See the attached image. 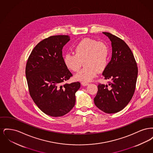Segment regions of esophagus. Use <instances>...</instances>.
Returning a JSON list of instances; mask_svg holds the SVG:
<instances>
[{"mask_svg": "<svg viewBox=\"0 0 153 153\" xmlns=\"http://www.w3.org/2000/svg\"><path fill=\"white\" fill-rule=\"evenodd\" d=\"M81 84L83 85V86H87V85H88V83L87 82H81Z\"/></svg>", "mask_w": 153, "mask_h": 153, "instance_id": "1", "label": "esophagus"}]
</instances>
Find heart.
<instances>
[{"instance_id": "heart-1", "label": "heart", "mask_w": 153, "mask_h": 153, "mask_svg": "<svg viewBox=\"0 0 153 153\" xmlns=\"http://www.w3.org/2000/svg\"><path fill=\"white\" fill-rule=\"evenodd\" d=\"M74 50L75 54L66 53L63 61L66 67L74 72L80 70L84 62L85 67L75 76L77 80L90 81L108 65L109 48L103 42L86 38L77 44Z\"/></svg>"}]
</instances>
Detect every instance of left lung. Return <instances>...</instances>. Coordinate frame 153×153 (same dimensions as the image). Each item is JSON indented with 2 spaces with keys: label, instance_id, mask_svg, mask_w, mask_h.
<instances>
[{
  "label": "left lung",
  "instance_id": "left-lung-1",
  "mask_svg": "<svg viewBox=\"0 0 153 153\" xmlns=\"http://www.w3.org/2000/svg\"><path fill=\"white\" fill-rule=\"evenodd\" d=\"M111 41L112 58L102 72L108 84H99L94 98L96 106L107 114L122 110L134 95L138 76L137 62L130 48L120 39L109 33L102 32Z\"/></svg>",
  "mask_w": 153,
  "mask_h": 153
}]
</instances>
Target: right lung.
Listing matches in <instances>:
<instances>
[{
    "instance_id": "obj_1",
    "label": "right lung",
    "mask_w": 153,
    "mask_h": 153,
    "mask_svg": "<svg viewBox=\"0 0 153 153\" xmlns=\"http://www.w3.org/2000/svg\"><path fill=\"white\" fill-rule=\"evenodd\" d=\"M70 40L66 35L51 36L36 45L26 65L30 96L38 107L51 117L63 116L75 105L80 82L65 83L73 75L63 61L62 48Z\"/></svg>"
}]
</instances>
